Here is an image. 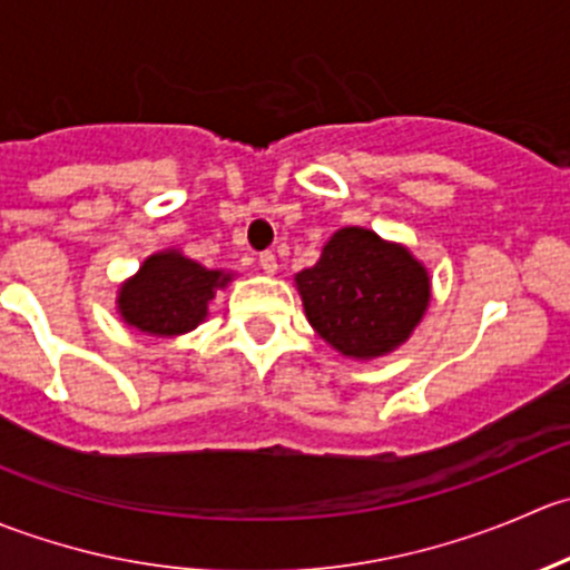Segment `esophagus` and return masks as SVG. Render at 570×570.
I'll return each instance as SVG.
<instances>
[{
	"mask_svg": "<svg viewBox=\"0 0 570 570\" xmlns=\"http://www.w3.org/2000/svg\"><path fill=\"white\" fill-rule=\"evenodd\" d=\"M258 267H262L267 275H273L275 269H278V258H275V253L273 250L258 253Z\"/></svg>",
	"mask_w": 570,
	"mask_h": 570,
	"instance_id": "1",
	"label": "esophagus"
}]
</instances>
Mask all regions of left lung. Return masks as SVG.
Returning <instances> with one entry per match:
<instances>
[{"label": "left lung", "mask_w": 570, "mask_h": 570, "mask_svg": "<svg viewBox=\"0 0 570 570\" xmlns=\"http://www.w3.org/2000/svg\"><path fill=\"white\" fill-rule=\"evenodd\" d=\"M295 281L314 331L353 358L392 353L430 303L428 269L366 228L333 234L320 262Z\"/></svg>", "instance_id": "1"}]
</instances>
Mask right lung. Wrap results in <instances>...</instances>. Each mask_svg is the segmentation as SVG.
<instances>
[{"instance_id":"obj_1","label":"right lung","mask_w":570,"mask_h":570,"mask_svg":"<svg viewBox=\"0 0 570 570\" xmlns=\"http://www.w3.org/2000/svg\"><path fill=\"white\" fill-rule=\"evenodd\" d=\"M228 281L232 275L200 267L176 250L154 253L140 273L120 286V317L151 336H178L206 317L215 289Z\"/></svg>"}]
</instances>
